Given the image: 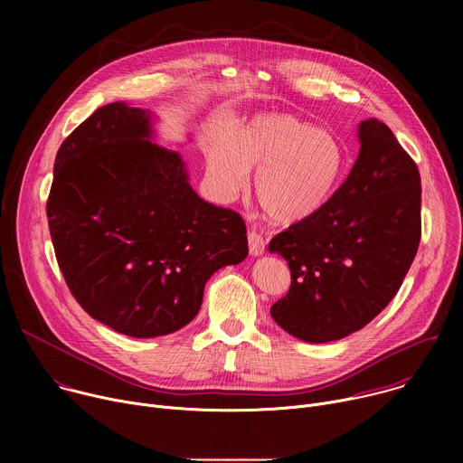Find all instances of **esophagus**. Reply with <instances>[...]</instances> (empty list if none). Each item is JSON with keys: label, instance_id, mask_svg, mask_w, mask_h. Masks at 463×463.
<instances>
[{"label": "esophagus", "instance_id": "obj_1", "mask_svg": "<svg viewBox=\"0 0 463 463\" xmlns=\"http://www.w3.org/2000/svg\"><path fill=\"white\" fill-rule=\"evenodd\" d=\"M247 241H249V252L252 256H261L263 252H266V241H263V238L260 234L249 232Z\"/></svg>", "mask_w": 463, "mask_h": 463}]
</instances>
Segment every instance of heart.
Returning <instances> with one entry per match:
<instances>
[{"mask_svg":"<svg viewBox=\"0 0 463 463\" xmlns=\"http://www.w3.org/2000/svg\"><path fill=\"white\" fill-rule=\"evenodd\" d=\"M254 175L260 207L279 223H297L318 213L334 194L345 152L335 136L288 113L258 115L229 139L207 150V172L223 202L236 197Z\"/></svg>","mask_w":463,"mask_h":463,"instance_id":"1","label":"heart"}]
</instances>
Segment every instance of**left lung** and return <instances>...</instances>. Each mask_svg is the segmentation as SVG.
Returning <instances> with one entry per match:
<instances>
[{
  "instance_id": "left-lung-1",
  "label": "left lung",
  "mask_w": 463,
  "mask_h": 463,
  "mask_svg": "<svg viewBox=\"0 0 463 463\" xmlns=\"http://www.w3.org/2000/svg\"><path fill=\"white\" fill-rule=\"evenodd\" d=\"M361 150L346 181L313 216L269 241L291 271L271 317L306 343L339 341L400 291L421 238V179L392 129L359 124Z\"/></svg>"
}]
</instances>
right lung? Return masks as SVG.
<instances>
[{"mask_svg": "<svg viewBox=\"0 0 463 463\" xmlns=\"http://www.w3.org/2000/svg\"><path fill=\"white\" fill-rule=\"evenodd\" d=\"M152 139L150 111L99 108L61 143L47 200L70 291L95 320L137 339L186 326L207 280L249 252L241 216L202 200L179 154Z\"/></svg>", "mask_w": 463, "mask_h": 463, "instance_id": "right-lung-1", "label": "right lung"}]
</instances>
